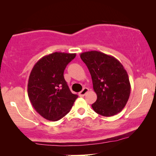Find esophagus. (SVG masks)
I'll return each instance as SVG.
<instances>
[{
    "label": "esophagus",
    "instance_id": "34e87169",
    "mask_svg": "<svg viewBox=\"0 0 156 156\" xmlns=\"http://www.w3.org/2000/svg\"><path fill=\"white\" fill-rule=\"evenodd\" d=\"M88 91H89V89L88 88H86V87H85V88L83 89L81 91L80 93H79V95H80V97H84V96L88 92Z\"/></svg>",
    "mask_w": 156,
    "mask_h": 156
}]
</instances>
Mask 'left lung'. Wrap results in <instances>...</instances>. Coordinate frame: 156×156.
I'll return each instance as SVG.
<instances>
[{"label":"left lung","mask_w":156,"mask_h":156,"mask_svg":"<svg viewBox=\"0 0 156 156\" xmlns=\"http://www.w3.org/2000/svg\"><path fill=\"white\" fill-rule=\"evenodd\" d=\"M92 79L97 99L92 105L94 111L104 116H112L121 112L131 93L129 76L123 66L115 57L98 51L80 55Z\"/></svg>","instance_id":"1"}]
</instances>
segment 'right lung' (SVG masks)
<instances>
[{
    "label": "right lung",
    "mask_w": 156,
    "mask_h": 156,
    "mask_svg": "<svg viewBox=\"0 0 156 156\" xmlns=\"http://www.w3.org/2000/svg\"><path fill=\"white\" fill-rule=\"evenodd\" d=\"M75 57L76 54L53 52L42 57L32 69L27 94L36 112L47 120H59L77 99L64 78L66 67Z\"/></svg>",
    "instance_id": "obj_1"
}]
</instances>
